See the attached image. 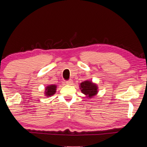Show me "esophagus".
Returning <instances> with one entry per match:
<instances>
[{"label":"esophagus","mask_w":147,"mask_h":147,"mask_svg":"<svg viewBox=\"0 0 147 147\" xmlns=\"http://www.w3.org/2000/svg\"><path fill=\"white\" fill-rule=\"evenodd\" d=\"M73 83V81L72 80H68L66 82V84H67V85H72Z\"/></svg>","instance_id":"esophagus-1"}]
</instances>
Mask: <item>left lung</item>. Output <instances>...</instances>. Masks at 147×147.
<instances>
[{
	"instance_id": "left-lung-1",
	"label": "left lung",
	"mask_w": 147,
	"mask_h": 147,
	"mask_svg": "<svg viewBox=\"0 0 147 147\" xmlns=\"http://www.w3.org/2000/svg\"><path fill=\"white\" fill-rule=\"evenodd\" d=\"M80 89L87 98H91L95 96L98 93L97 84L91 80H86L80 84Z\"/></svg>"
}]
</instances>
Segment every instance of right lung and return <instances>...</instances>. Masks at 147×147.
Listing matches in <instances>:
<instances>
[{"label":"right lung","instance_id":"add662e5","mask_svg":"<svg viewBox=\"0 0 147 147\" xmlns=\"http://www.w3.org/2000/svg\"><path fill=\"white\" fill-rule=\"evenodd\" d=\"M57 89V85L55 84H50L45 87V90L44 91V95L47 97H51L56 93Z\"/></svg>","mask_w":147,"mask_h":147}]
</instances>
